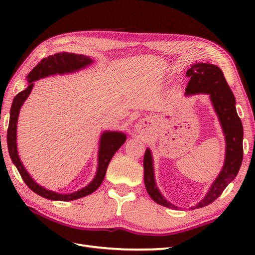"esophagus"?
I'll return each instance as SVG.
<instances>
[{
	"instance_id": "1",
	"label": "esophagus",
	"mask_w": 255,
	"mask_h": 255,
	"mask_svg": "<svg viewBox=\"0 0 255 255\" xmlns=\"http://www.w3.org/2000/svg\"><path fill=\"white\" fill-rule=\"evenodd\" d=\"M136 128H137L138 132H143V129H144L143 122H139V123H138V125L136 126Z\"/></svg>"
}]
</instances>
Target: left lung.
I'll use <instances>...</instances> for the list:
<instances>
[{"label":"left lung","instance_id":"left-lung-1","mask_svg":"<svg viewBox=\"0 0 255 255\" xmlns=\"http://www.w3.org/2000/svg\"><path fill=\"white\" fill-rule=\"evenodd\" d=\"M186 76L190 78V80L185 95L208 94L211 96L214 109L219 117L227 142L225 166L202 201L199 202L195 207H191V210H196V208L203 207L214 202L222 194L228 185L235 179L244 157V129L242 120L236 112L234 95L219 67L211 64L198 63L188 69ZM143 168L145 189L152 200L159 205L176 208L163 198L156 187L155 182H154L152 156L149 149H146L144 153Z\"/></svg>","mask_w":255,"mask_h":255}]
</instances>
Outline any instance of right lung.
<instances>
[{"label": "right lung", "instance_id": "obj_1", "mask_svg": "<svg viewBox=\"0 0 255 255\" xmlns=\"http://www.w3.org/2000/svg\"><path fill=\"white\" fill-rule=\"evenodd\" d=\"M92 63V59L85 55H80V54L74 53H56L54 55H50L47 58H43L40 63L30 71L26 79L28 82V86L23 91L19 92V94L14 97L12 105L10 109V118H9V125L8 129H7V146H8L9 155L12 160L14 166L17 167L18 171L21 175V177L24 181V183L32 189L37 195H39L43 198H47L50 200H57V201H71V200L79 199L82 197H85L87 195H90L97 190L100 185L102 184L104 176L107 170V167L111 159L113 158L114 154L119 150L120 146L125 143L127 137L123 133L119 132H105L102 134L101 141H100V150H99V166L98 171L95 176L94 181H92L86 187L83 189L73 192V194L69 195H61L57 194V192L47 190L45 188L39 186L32 177L29 176L25 168L23 167L21 160L18 155L17 151V121L18 116L21 106L23 102L25 101L26 98L29 96L30 91L34 86V81H37L39 79L45 78L48 75L52 74H63L79 70L81 68L86 67L87 65Z\"/></svg>", "mask_w": 255, "mask_h": 255}]
</instances>
